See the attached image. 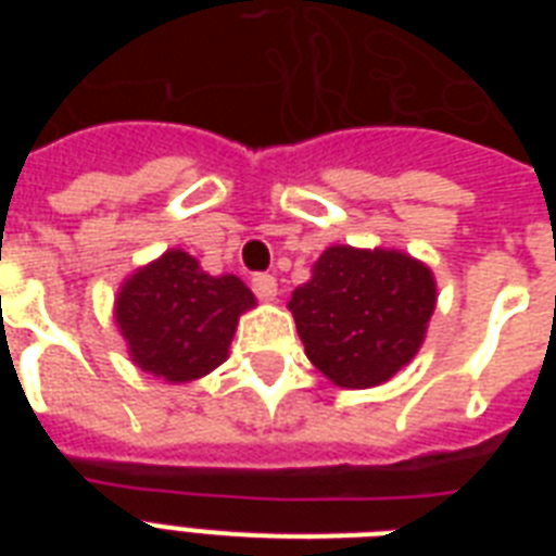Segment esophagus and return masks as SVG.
Returning a JSON list of instances; mask_svg holds the SVG:
<instances>
[{
	"mask_svg": "<svg viewBox=\"0 0 556 556\" xmlns=\"http://www.w3.org/2000/svg\"><path fill=\"white\" fill-rule=\"evenodd\" d=\"M251 288L253 294L262 296V300H274L277 296V277H270V274H253Z\"/></svg>",
	"mask_w": 556,
	"mask_h": 556,
	"instance_id": "esophagus-1",
	"label": "esophagus"
}]
</instances>
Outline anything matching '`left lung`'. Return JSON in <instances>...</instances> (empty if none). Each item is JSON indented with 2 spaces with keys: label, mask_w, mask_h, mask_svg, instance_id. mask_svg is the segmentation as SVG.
I'll return each instance as SVG.
<instances>
[{
  "label": "left lung",
  "mask_w": 556,
  "mask_h": 556,
  "mask_svg": "<svg viewBox=\"0 0 556 556\" xmlns=\"http://www.w3.org/2000/svg\"><path fill=\"white\" fill-rule=\"evenodd\" d=\"M288 308L308 361L338 387L366 389L415 357L435 308V282L406 253L334 244Z\"/></svg>",
  "instance_id": "left-lung-1"
}]
</instances>
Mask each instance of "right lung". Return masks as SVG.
<instances>
[{"label": "right lung", "mask_w": 556, "mask_h": 556, "mask_svg": "<svg viewBox=\"0 0 556 556\" xmlns=\"http://www.w3.org/2000/svg\"><path fill=\"white\" fill-rule=\"evenodd\" d=\"M256 303L236 277H210L185 251H167L117 294V326L143 371L187 383L227 357L236 323Z\"/></svg>", "instance_id": "obj_1"}]
</instances>
